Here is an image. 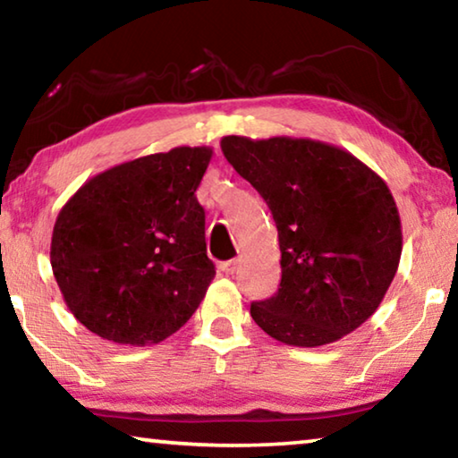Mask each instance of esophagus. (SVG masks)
Instances as JSON below:
<instances>
[{"label":"esophagus","instance_id":"1","mask_svg":"<svg viewBox=\"0 0 458 458\" xmlns=\"http://www.w3.org/2000/svg\"><path fill=\"white\" fill-rule=\"evenodd\" d=\"M220 273L222 275H226V276H230V275H234L236 273V268H238V260H226V262H220Z\"/></svg>","mask_w":458,"mask_h":458}]
</instances>
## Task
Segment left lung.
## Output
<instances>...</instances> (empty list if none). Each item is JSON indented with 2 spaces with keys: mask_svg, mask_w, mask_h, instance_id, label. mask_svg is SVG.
<instances>
[{
  "mask_svg": "<svg viewBox=\"0 0 458 458\" xmlns=\"http://www.w3.org/2000/svg\"><path fill=\"white\" fill-rule=\"evenodd\" d=\"M224 157L265 198L278 230L281 286L250 305L284 345L319 347L366 323L402 254L387 183L350 151L307 137H222Z\"/></svg>",
  "mask_w": 458,
  "mask_h": 458,
  "instance_id": "left-lung-1",
  "label": "left lung"
}]
</instances>
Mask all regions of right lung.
<instances>
[{
  "label": "right lung",
  "mask_w": 458,
  "mask_h": 458,
  "mask_svg": "<svg viewBox=\"0 0 458 458\" xmlns=\"http://www.w3.org/2000/svg\"><path fill=\"white\" fill-rule=\"evenodd\" d=\"M212 147H174L81 185L54 224L50 265L84 327L121 345H155L183 327L214 281L196 190Z\"/></svg>",
  "instance_id": "add662e5"
}]
</instances>
